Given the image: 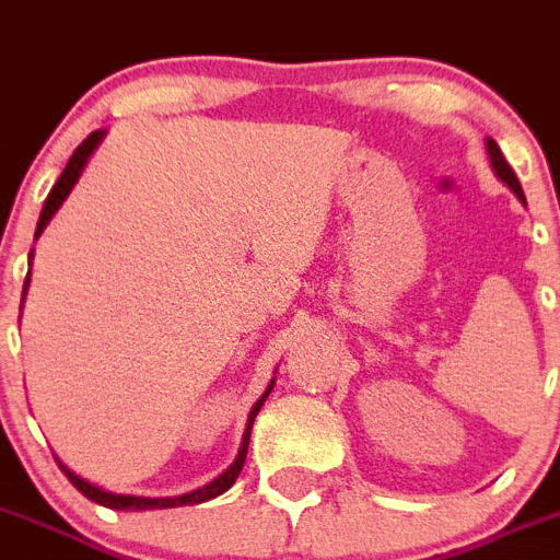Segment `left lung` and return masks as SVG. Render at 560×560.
<instances>
[{
    "instance_id": "8db88e82",
    "label": "left lung",
    "mask_w": 560,
    "mask_h": 560,
    "mask_svg": "<svg viewBox=\"0 0 560 560\" xmlns=\"http://www.w3.org/2000/svg\"><path fill=\"white\" fill-rule=\"evenodd\" d=\"M486 154H489V162H492V171H494V174H498V179L503 182L505 187H511V190L516 192V198H520V201L525 203V192H522L520 179H516V174H514V171H511L509 162H505L503 151H500V145L494 143L492 138H486Z\"/></svg>"
}]
</instances>
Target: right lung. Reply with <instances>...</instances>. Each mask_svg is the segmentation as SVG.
I'll return each instance as SVG.
<instances>
[{"instance_id":"1","label":"right lung","mask_w":560,"mask_h":560,"mask_svg":"<svg viewBox=\"0 0 560 560\" xmlns=\"http://www.w3.org/2000/svg\"><path fill=\"white\" fill-rule=\"evenodd\" d=\"M104 135H107V129H96V132L88 135L85 140H82L80 145H77V151L71 154V160H68L66 171L60 174V179L55 182V187H51L49 198L44 201V209H40V218H38V229H35V240L44 234V229L49 226V221L55 218L57 209L62 207V201L68 198V192L74 190L77 179L82 176V171H85L88 160H91L93 151L98 149V143L104 140ZM30 262H33V250H30ZM27 287H30V273H27V281H24V292H21V306H24V295H27ZM273 384L276 378H270L268 389L262 392V398L256 400L254 409L248 411V422H245V431H243V442H240V451H237V458H234L232 464H229V469H223L221 475H218L215 480H209L207 486H201V489H192V492L187 494H176V498H140V494H115V492H107V489H102V486L91 483V480L80 478V475L74 472V469H68L66 464L57 458V464H60V469L66 472V478L71 480V483L80 489L82 494H85L88 500H93V503L104 505V509H115V511H151V509H179V505H196V503H207V500L218 498V494H223L226 489H232V483L237 480L240 469H243L245 464V456H248V439H250V428H254V420L256 415H259V409H262V404L268 400V395L273 392Z\"/></svg>"}]
</instances>
